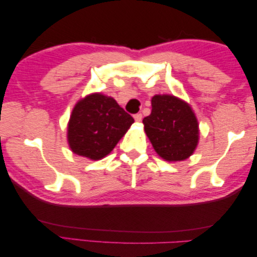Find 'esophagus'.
<instances>
[{
	"label": "esophagus",
	"instance_id": "1",
	"mask_svg": "<svg viewBox=\"0 0 257 257\" xmlns=\"http://www.w3.org/2000/svg\"><path fill=\"white\" fill-rule=\"evenodd\" d=\"M134 119H136V121H141L142 120V115L141 113H136V115L133 116Z\"/></svg>",
	"mask_w": 257,
	"mask_h": 257
}]
</instances>
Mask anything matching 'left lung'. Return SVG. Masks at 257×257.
Listing matches in <instances>:
<instances>
[{
  "mask_svg": "<svg viewBox=\"0 0 257 257\" xmlns=\"http://www.w3.org/2000/svg\"><path fill=\"white\" fill-rule=\"evenodd\" d=\"M151 107V113L142 121L155 151L168 162L190 157L199 139L198 121L191 107L168 94L153 96Z\"/></svg>",
  "mask_w": 257,
  "mask_h": 257,
  "instance_id": "left-lung-1",
  "label": "left lung"
}]
</instances>
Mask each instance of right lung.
I'll return each mask as SVG.
<instances>
[{"label":"right lung","instance_id":"right-lung-1","mask_svg":"<svg viewBox=\"0 0 257 257\" xmlns=\"http://www.w3.org/2000/svg\"><path fill=\"white\" fill-rule=\"evenodd\" d=\"M134 123L111 96L93 93L79 100L71 111L67 138L71 151L98 161L115 148Z\"/></svg>","mask_w":257,"mask_h":257}]
</instances>
